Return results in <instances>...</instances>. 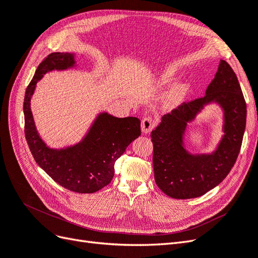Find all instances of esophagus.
<instances>
[{
  "label": "esophagus",
  "instance_id": "obj_1",
  "mask_svg": "<svg viewBox=\"0 0 258 258\" xmlns=\"http://www.w3.org/2000/svg\"><path fill=\"white\" fill-rule=\"evenodd\" d=\"M154 126H155V121H154L152 117L147 116V117H145V118L142 119L141 129H142L143 134H145V135L150 134V132L154 129Z\"/></svg>",
  "mask_w": 258,
  "mask_h": 258
}]
</instances>
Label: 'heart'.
Listing matches in <instances>:
<instances>
[{
  "label": "heart",
  "mask_w": 258,
  "mask_h": 258,
  "mask_svg": "<svg viewBox=\"0 0 258 258\" xmlns=\"http://www.w3.org/2000/svg\"><path fill=\"white\" fill-rule=\"evenodd\" d=\"M184 95V90L182 87H175L170 92H168L166 97L163 98V106L166 108H172L174 106H176L179 102H181V100L183 98Z\"/></svg>",
  "instance_id": "1"
}]
</instances>
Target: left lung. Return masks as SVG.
I'll return each instance as SVG.
<instances>
[{
    "instance_id": "obj_1",
    "label": "left lung",
    "mask_w": 258,
    "mask_h": 258,
    "mask_svg": "<svg viewBox=\"0 0 258 258\" xmlns=\"http://www.w3.org/2000/svg\"><path fill=\"white\" fill-rule=\"evenodd\" d=\"M215 102L224 112V136L211 154H190L183 147L186 123L205 105ZM246 123V103L237 75L221 60L206 96L163 115L152 131L155 182L174 199L197 198L214 188L230 172L240 153Z\"/></svg>"
}]
</instances>
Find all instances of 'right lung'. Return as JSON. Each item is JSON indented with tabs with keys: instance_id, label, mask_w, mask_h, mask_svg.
<instances>
[{
	"instance_id": "right-lung-1",
	"label": "right lung",
	"mask_w": 258,
	"mask_h": 258,
	"mask_svg": "<svg viewBox=\"0 0 258 258\" xmlns=\"http://www.w3.org/2000/svg\"><path fill=\"white\" fill-rule=\"evenodd\" d=\"M74 66V53L52 52L37 67L23 102L25 135L34 160L54 182L71 191L92 194L111 183L116 160L141 136V121L137 117L117 118L100 113L80 143L60 150L46 145L35 127L31 98L44 74Z\"/></svg>"
}]
</instances>
